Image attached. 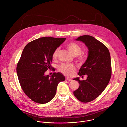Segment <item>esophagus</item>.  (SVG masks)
<instances>
[{"label": "esophagus", "instance_id": "obj_1", "mask_svg": "<svg viewBox=\"0 0 127 127\" xmlns=\"http://www.w3.org/2000/svg\"><path fill=\"white\" fill-rule=\"evenodd\" d=\"M66 80H68V81H72V80L71 79L69 78H66Z\"/></svg>", "mask_w": 127, "mask_h": 127}]
</instances>
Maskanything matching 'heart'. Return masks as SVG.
<instances>
[{"mask_svg":"<svg viewBox=\"0 0 127 127\" xmlns=\"http://www.w3.org/2000/svg\"><path fill=\"white\" fill-rule=\"evenodd\" d=\"M66 46L71 53L74 56H75L78 60L83 61L85 60V56L83 53H81L82 49L77 43L75 42H70L67 44ZM59 51V48L58 47L54 50L52 55L53 60H56L57 58ZM59 70L61 72L66 75L72 76L75 70V67L71 64L62 63L59 66Z\"/></svg>","mask_w":127,"mask_h":127,"instance_id":"1","label":"heart"}]
</instances>
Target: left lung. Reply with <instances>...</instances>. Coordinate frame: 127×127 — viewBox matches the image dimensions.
Returning <instances> with one entry per match:
<instances>
[{
    "mask_svg": "<svg viewBox=\"0 0 127 127\" xmlns=\"http://www.w3.org/2000/svg\"><path fill=\"white\" fill-rule=\"evenodd\" d=\"M76 40L85 43L89 51L88 58L78 73L82 77L86 75L87 79H73L80 84L74 95L80 102L88 103L99 97L108 85L112 74L111 57L108 48L92 36L83 35Z\"/></svg>",
    "mask_w": 127,
    "mask_h": 127,
    "instance_id": "1",
    "label": "left lung"
}]
</instances>
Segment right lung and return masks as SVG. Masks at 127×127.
<instances>
[{"label":"right lung","mask_w":127,"mask_h":127,"mask_svg":"<svg viewBox=\"0 0 127 127\" xmlns=\"http://www.w3.org/2000/svg\"><path fill=\"white\" fill-rule=\"evenodd\" d=\"M65 38L42 37L28 43L24 47L17 64L16 72L21 87L26 96L38 104L50 101L56 94L58 83L65 80L61 73L50 77L44 73L52 69L54 50Z\"/></svg>","instance_id":"add662e5"}]
</instances>
